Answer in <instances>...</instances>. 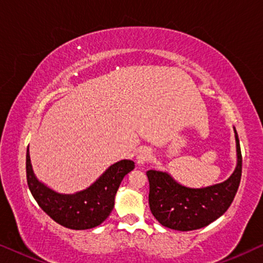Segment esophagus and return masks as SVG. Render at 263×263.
Instances as JSON below:
<instances>
[{"label":"esophagus","instance_id":"1","mask_svg":"<svg viewBox=\"0 0 263 263\" xmlns=\"http://www.w3.org/2000/svg\"><path fill=\"white\" fill-rule=\"evenodd\" d=\"M151 158H152V152H151V149L142 148L138 153V156H136V163H138L140 166H143L146 163H148Z\"/></svg>","mask_w":263,"mask_h":263}]
</instances>
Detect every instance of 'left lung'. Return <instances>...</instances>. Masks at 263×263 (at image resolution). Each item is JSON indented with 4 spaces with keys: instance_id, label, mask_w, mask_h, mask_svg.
I'll list each match as a JSON object with an SVG mask.
<instances>
[{
    "instance_id": "left-lung-1",
    "label": "left lung",
    "mask_w": 263,
    "mask_h": 263,
    "mask_svg": "<svg viewBox=\"0 0 263 263\" xmlns=\"http://www.w3.org/2000/svg\"><path fill=\"white\" fill-rule=\"evenodd\" d=\"M233 133L237 163L232 175L224 182L192 188L181 184L166 171L151 168L146 172L151 212L161 225L176 231H193L210 225L228 211L242 176V153L235 127Z\"/></svg>"
}]
</instances>
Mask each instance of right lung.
Listing matches in <instances>:
<instances>
[{"label":"right lung","instance_id":"right-lung-1","mask_svg":"<svg viewBox=\"0 0 263 263\" xmlns=\"http://www.w3.org/2000/svg\"><path fill=\"white\" fill-rule=\"evenodd\" d=\"M134 167L133 160H120L110 165L86 189L63 194L39 181L32 168L28 147L26 152V176L31 194L50 218L70 230H88L102 224L114 210L122 179Z\"/></svg>","mask_w":263,"mask_h":263}]
</instances>
